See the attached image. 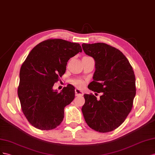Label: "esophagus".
<instances>
[{
  "instance_id": "34e87169",
  "label": "esophagus",
  "mask_w": 155,
  "mask_h": 155,
  "mask_svg": "<svg viewBox=\"0 0 155 155\" xmlns=\"http://www.w3.org/2000/svg\"><path fill=\"white\" fill-rule=\"evenodd\" d=\"M75 95L77 96V97L82 96L83 95V92L80 90L76 89V90H75Z\"/></svg>"
}]
</instances>
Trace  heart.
Listing matches in <instances>:
<instances>
[{"label": "heart", "instance_id": "heart-1", "mask_svg": "<svg viewBox=\"0 0 155 155\" xmlns=\"http://www.w3.org/2000/svg\"><path fill=\"white\" fill-rule=\"evenodd\" d=\"M73 84L78 87H82L83 86V82L81 81H74L73 82Z\"/></svg>", "mask_w": 155, "mask_h": 155}]
</instances>
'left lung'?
I'll return each instance as SVG.
<instances>
[{
	"label": "left lung",
	"instance_id": "left-lung-1",
	"mask_svg": "<svg viewBox=\"0 0 155 155\" xmlns=\"http://www.w3.org/2000/svg\"><path fill=\"white\" fill-rule=\"evenodd\" d=\"M82 46L95 61L94 81L87 87L102 94L99 99L92 94L84 95L83 116L93 130L111 132L125 121L132 108L136 95L133 69L125 56L110 45L96 43H83Z\"/></svg>",
	"mask_w": 155,
	"mask_h": 155
}]
</instances>
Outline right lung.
Masks as SVG:
<instances>
[{"label": "right lung", "instance_id": "1", "mask_svg": "<svg viewBox=\"0 0 155 155\" xmlns=\"http://www.w3.org/2000/svg\"><path fill=\"white\" fill-rule=\"evenodd\" d=\"M82 52L79 43L48 39L34 47L22 64L17 90L21 110L36 129L52 130L62 122L64 108L74 98V87L53 90L70 58Z\"/></svg>", "mask_w": 155, "mask_h": 155}]
</instances>
